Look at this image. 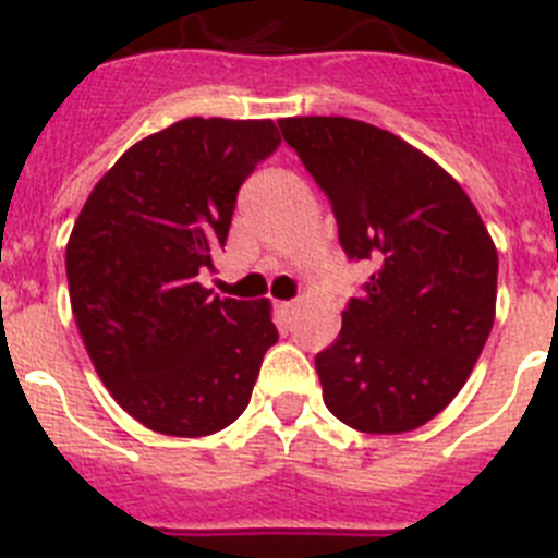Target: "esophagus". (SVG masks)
I'll use <instances>...</instances> for the list:
<instances>
[{
    "label": "esophagus",
    "mask_w": 558,
    "mask_h": 558,
    "mask_svg": "<svg viewBox=\"0 0 558 558\" xmlns=\"http://www.w3.org/2000/svg\"><path fill=\"white\" fill-rule=\"evenodd\" d=\"M276 310L282 315H290L295 310V301H276Z\"/></svg>",
    "instance_id": "esophagus-1"
}]
</instances>
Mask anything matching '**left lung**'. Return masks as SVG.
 <instances>
[{
    "mask_svg": "<svg viewBox=\"0 0 558 558\" xmlns=\"http://www.w3.org/2000/svg\"><path fill=\"white\" fill-rule=\"evenodd\" d=\"M279 130L329 198L345 254L373 268L315 356L324 403L356 432H412L482 356L498 299L493 238L457 179L392 132L342 116Z\"/></svg>",
    "mask_w": 558,
    "mask_h": 558,
    "instance_id": "left-lung-1",
    "label": "left lung"
}]
</instances>
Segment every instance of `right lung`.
Instances as JSON below:
<instances>
[{"label": "right lung", "mask_w": 558, "mask_h": 558, "mask_svg": "<svg viewBox=\"0 0 558 558\" xmlns=\"http://www.w3.org/2000/svg\"><path fill=\"white\" fill-rule=\"evenodd\" d=\"M279 143L270 119L177 121L119 157L71 229L76 329L110 396L151 432L207 437L238 421L279 340L268 299L198 282L243 179Z\"/></svg>", "instance_id": "right-lung-1"}]
</instances>
